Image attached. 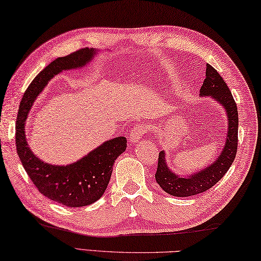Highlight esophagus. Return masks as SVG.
Segmentation results:
<instances>
[{
	"label": "esophagus",
	"instance_id": "esophagus-1",
	"mask_svg": "<svg viewBox=\"0 0 261 261\" xmlns=\"http://www.w3.org/2000/svg\"><path fill=\"white\" fill-rule=\"evenodd\" d=\"M145 131H146L145 126H141V125L135 126L129 134V141H130V143L134 144V143H137V141H138L139 139H141V137L144 136Z\"/></svg>",
	"mask_w": 261,
	"mask_h": 261
}]
</instances>
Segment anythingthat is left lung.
<instances>
[{"label":"left lung","instance_id":"8db88e82","mask_svg":"<svg viewBox=\"0 0 261 261\" xmlns=\"http://www.w3.org/2000/svg\"><path fill=\"white\" fill-rule=\"evenodd\" d=\"M200 96L211 97L225 108L227 124H228L226 143L215 162L202 169L201 171L187 174V176H179L171 171L165 160V151L161 150L155 179L160 187L172 196L187 197L197 195L215 186L229 170L238 151V107H236L229 88L227 87L220 74L209 64L206 65L205 80L200 89Z\"/></svg>","mask_w":261,"mask_h":261}]
</instances>
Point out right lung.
<instances>
[{"label":"right lung","instance_id":"add662e5","mask_svg":"<svg viewBox=\"0 0 261 261\" xmlns=\"http://www.w3.org/2000/svg\"><path fill=\"white\" fill-rule=\"evenodd\" d=\"M97 51L81 49L52 61L33 80L19 105L16 123L17 153L23 169L41 194L69 207L92 204L102 196L108 186L115 160L126 149L125 137L107 140L81 160L67 165L45 163L33 153L26 139V120L33 103L49 81L63 70L88 65Z\"/></svg>","mask_w":261,"mask_h":261}]
</instances>
